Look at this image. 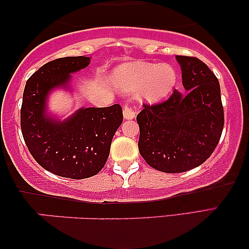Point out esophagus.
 I'll return each instance as SVG.
<instances>
[{
  "label": "esophagus",
  "mask_w": 249,
  "mask_h": 249,
  "mask_svg": "<svg viewBox=\"0 0 249 249\" xmlns=\"http://www.w3.org/2000/svg\"><path fill=\"white\" fill-rule=\"evenodd\" d=\"M136 114H137V111L134 107H129V105H124V119H135Z\"/></svg>",
  "instance_id": "esophagus-1"
}]
</instances>
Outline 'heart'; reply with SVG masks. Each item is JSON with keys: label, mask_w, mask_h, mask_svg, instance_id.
Masks as SVG:
<instances>
[{"label": "heart", "mask_w": 249, "mask_h": 249, "mask_svg": "<svg viewBox=\"0 0 249 249\" xmlns=\"http://www.w3.org/2000/svg\"><path fill=\"white\" fill-rule=\"evenodd\" d=\"M177 78V71L169 64L136 62L118 67L112 81L119 89L128 93L139 90L142 100L155 103L171 93Z\"/></svg>", "instance_id": "obj_1"}]
</instances>
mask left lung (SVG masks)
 I'll return each mask as SVG.
<instances>
[{
	"mask_svg": "<svg viewBox=\"0 0 249 249\" xmlns=\"http://www.w3.org/2000/svg\"><path fill=\"white\" fill-rule=\"evenodd\" d=\"M185 95L175 90L168 100L144 104L137 115L138 148L148 165L166 173L198 166L219 144L224 124L217 78L203 61L177 55Z\"/></svg>",
	"mask_w": 249,
	"mask_h": 249,
	"instance_id": "1",
	"label": "left lung"
}]
</instances>
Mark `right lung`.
<instances>
[{
  "label": "right lung",
  "instance_id": "right-lung-1",
  "mask_svg": "<svg viewBox=\"0 0 249 249\" xmlns=\"http://www.w3.org/2000/svg\"><path fill=\"white\" fill-rule=\"evenodd\" d=\"M87 56H67L40 67L27 80L20 110L25 142L36 162L54 175L85 179L97 175L110 154L112 138L124 120L119 104L79 108L64 121L50 118L46 98L68 86L70 73L86 68Z\"/></svg>",
  "mask_w": 249,
  "mask_h": 249
}]
</instances>
